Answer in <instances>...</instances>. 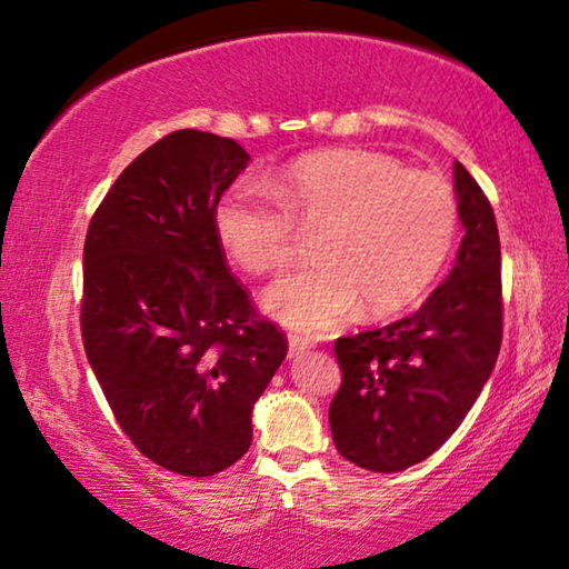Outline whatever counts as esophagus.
I'll list each match as a JSON object with an SVG mask.
<instances>
[{"instance_id":"esophagus-1","label":"esophagus","mask_w":569,"mask_h":569,"mask_svg":"<svg viewBox=\"0 0 569 569\" xmlns=\"http://www.w3.org/2000/svg\"><path fill=\"white\" fill-rule=\"evenodd\" d=\"M313 339L303 337V335H288V358H296V355L303 350H311Z\"/></svg>"}]
</instances>
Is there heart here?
I'll return each mask as SVG.
<instances>
[{"instance_id":"heart-1","label":"heart","mask_w":569,"mask_h":569,"mask_svg":"<svg viewBox=\"0 0 569 569\" xmlns=\"http://www.w3.org/2000/svg\"><path fill=\"white\" fill-rule=\"evenodd\" d=\"M219 197L214 232L248 273H281L317 232L319 260L278 281L266 309L303 332H329L362 303L391 317L417 303L442 273L460 230V203L442 176L411 171L386 152H313Z\"/></svg>"}]
</instances>
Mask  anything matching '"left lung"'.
<instances>
[{"label": "left lung", "mask_w": 569, "mask_h": 569, "mask_svg": "<svg viewBox=\"0 0 569 569\" xmlns=\"http://www.w3.org/2000/svg\"><path fill=\"white\" fill-rule=\"evenodd\" d=\"M465 237L447 281L417 313L339 337L329 403L337 452L370 472L411 468L442 447L493 372L503 339L501 240L493 207L460 160Z\"/></svg>", "instance_id": "8db88e82"}]
</instances>
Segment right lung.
<instances>
[{
	"label": "right lung",
	"mask_w": 569,
	"mask_h": 569,
	"mask_svg": "<svg viewBox=\"0 0 569 569\" xmlns=\"http://www.w3.org/2000/svg\"><path fill=\"white\" fill-rule=\"evenodd\" d=\"M250 156L176 130L107 191L83 242L81 339L130 442L160 468L207 478L252 442V406L288 339L227 266L214 207Z\"/></svg>",
	"instance_id": "obj_1"
}]
</instances>
